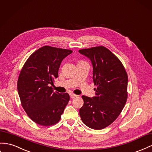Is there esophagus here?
<instances>
[{
    "label": "esophagus",
    "instance_id": "34e87169",
    "mask_svg": "<svg viewBox=\"0 0 152 152\" xmlns=\"http://www.w3.org/2000/svg\"><path fill=\"white\" fill-rule=\"evenodd\" d=\"M69 96H70L71 98H75L77 96V95H75V94H73V93H71L70 95H69Z\"/></svg>",
    "mask_w": 152,
    "mask_h": 152
}]
</instances>
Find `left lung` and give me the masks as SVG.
Here are the masks:
<instances>
[{
    "label": "left lung",
    "instance_id": "1",
    "mask_svg": "<svg viewBox=\"0 0 152 152\" xmlns=\"http://www.w3.org/2000/svg\"><path fill=\"white\" fill-rule=\"evenodd\" d=\"M93 66L95 96H82L84 105L79 110L81 120L88 127L101 130L120 115L127 99L128 76L121 61L105 47L79 50Z\"/></svg>",
    "mask_w": 152,
    "mask_h": 152
}]
</instances>
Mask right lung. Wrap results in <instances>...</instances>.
<instances>
[{"label": "right lung", "mask_w": 152, "mask_h": 152, "mask_svg": "<svg viewBox=\"0 0 152 152\" xmlns=\"http://www.w3.org/2000/svg\"><path fill=\"white\" fill-rule=\"evenodd\" d=\"M72 53L68 49L44 46L28 57L20 72V99L28 116L37 124L50 126L60 120L69 94L55 92L50 86L58 77L62 61Z\"/></svg>", "instance_id": "add662e5"}]
</instances>
